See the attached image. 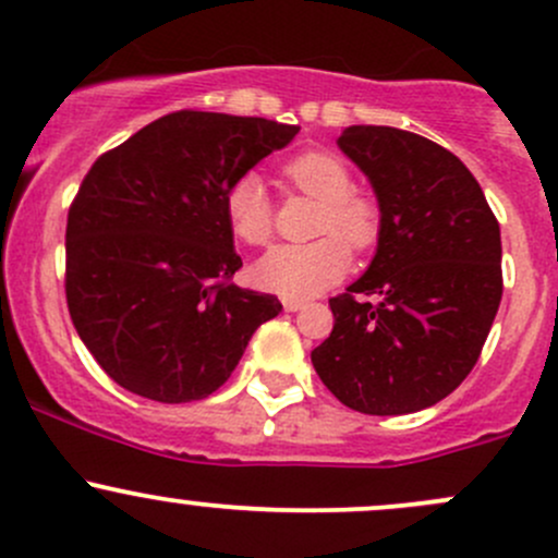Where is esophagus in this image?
Masks as SVG:
<instances>
[{"label": "esophagus", "instance_id": "1", "mask_svg": "<svg viewBox=\"0 0 558 558\" xmlns=\"http://www.w3.org/2000/svg\"><path fill=\"white\" fill-rule=\"evenodd\" d=\"M281 305H284V311H290V314H292V311H301L303 308V301H295V298H284V301H281Z\"/></svg>", "mask_w": 558, "mask_h": 558}]
</instances>
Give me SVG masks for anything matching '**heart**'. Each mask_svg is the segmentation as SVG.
I'll use <instances>...</instances> for the list:
<instances>
[{"label": "heart", "mask_w": 558, "mask_h": 558, "mask_svg": "<svg viewBox=\"0 0 558 558\" xmlns=\"http://www.w3.org/2000/svg\"><path fill=\"white\" fill-rule=\"evenodd\" d=\"M281 178L298 194L319 202L314 233H325V236L305 244H279L268 250L255 260L253 281L260 290L301 301V298L319 295L329 284L345 277L351 266L348 245L364 250L375 242L380 231V209L373 199L351 191V170L335 154H298L281 165ZM226 218L239 242L260 247L271 239L274 209L260 175L244 172L229 185ZM345 241L350 243L345 245Z\"/></svg>", "instance_id": "b5f03b06"}]
</instances>
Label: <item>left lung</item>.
Returning a JSON list of instances; mask_svg holds the SVG:
<instances>
[{"label":"left lung","mask_w":558,"mask_h":558,"mask_svg":"<svg viewBox=\"0 0 558 558\" xmlns=\"http://www.w3.org/2000/svg\"><path fill=\"white\" fill-rule=\"evenodd\" d=\"M338 146L373 185L380 231L367 271L329 301L335 327L311 362L351 410L410 415L482 353L502 298L500 226L469 167L428 137L353 124Z\"/></svg>","instance_id":"left-lung-1"}]
</instances>
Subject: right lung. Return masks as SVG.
Segmentation results:
<instances>
[{
  "label": "right lung",
  "instance_id": "obj_1",
  "mask_svg": "<svg viewBox=\"0 0 558 558\" xmlns=\"http://www.w3.org/2000/svg\"><path fill=\"white\" fill-rule=\"evenodd\" d=\"M298 130L175 111L89 167L65 226V301L113 383L165 404L205 399L279 314L277 295L231 284L242 257L226 191Z\"/></svg>",
  "mask_w": 558,
  "mask_h": 558
}]
</instances>
